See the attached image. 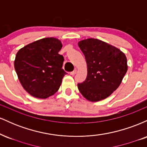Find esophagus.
<instances>
[{"label":"esophagus","mask_w":147,"mask_h":147,"mask_svg":"<svg viewBox=\"0 0 147 147\" xmlns=\"http://www.w3.org/2000/svg\"><path fill=\"white\" fill-rule=\"evenodd\" d=\"M76 73H77V69H75V70H74L73 71L70 72V75H75Z\"/></svg>","instance_id":"1"}]
</instances>
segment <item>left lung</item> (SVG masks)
Returning <instances> with one entry per match:
<instances>
[{
	"mask_svg": "<svg viewBox=\"0 0 147 147\" xmlns=\"http://www.w3.org/2000/svg\"><path fill=\"white\" fill-rule=\"evenodd\" d=\"M78 45L88 67L86 79L77 84L79 92L90 102L106 99L119 87L127 71L125 55L96 38H87L79 41Z\"/></svg>",
	"mask_w": 147,
	"mask_h": 147,
	"instance_id": "left-lung-1",
	"label": "left lung"
}]
</instances>
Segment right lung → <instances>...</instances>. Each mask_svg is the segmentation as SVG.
I'll return each mask as SVG.
<instances>
[{"instance_id":"add662e5","label":"right lung","mask_w":147,"mask_h":147,"mask_svg":"<svg viewBox=\"0 0 147 147\" xmlns=\"http://www.w3.org/2000/svg\"><path fill=\"white\" fill-rule=\"evenodd\" d=\"M62 44L57 38L48 37L25 45L18 50L14 68L18 79L30 95L45 99L59 88L64 75V58L59 54Z\"/></svg>"}]
</instances>
